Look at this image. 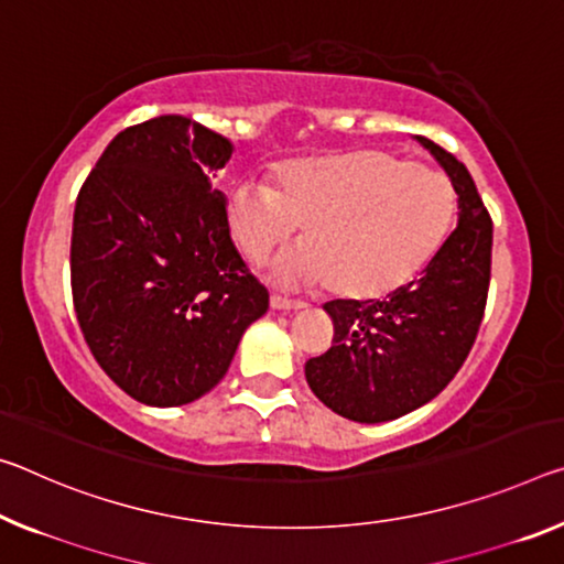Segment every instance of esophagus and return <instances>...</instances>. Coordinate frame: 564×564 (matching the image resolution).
Wrapping results in <instances>:
<instances>
[{"mask_svg":"<svg viewBox=\"0 0 564 564\" xmlns=\"http://www.w3.org/2000/svg\"><path fill=\"white\" fill-rule=\"evenodd\" d=\"M271 308H275V311H301V308H306V303H303V301H291V299H285V296H279V293H273V296H271Z\"/></svg>","mask_w":564,"mask_h":564,"instance_id":"obj_1","label":"esophagus"}]
</instances>
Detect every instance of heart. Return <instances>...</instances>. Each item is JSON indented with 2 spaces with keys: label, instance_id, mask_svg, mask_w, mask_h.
<instances>
[{
  "label": "heart",
  "instance_id": "obj_1",
  "mask_svg": "<svg viewBox=\"0 0 564 564\" xmlns=\"http://www.w3.org/2000/svg\"><path fill=\"white\" fill-rule=\"evenodd\" d=\"M454 191L440 170L383 150H346L273 165L271 185L240 181L226 223L248 263L263 265L296 234L275 281L321 285L346 299H377L414 279L442 248Z\"/></svg>",
  "mask_w": 564,
  "mask_h": 564
}]
</instances>
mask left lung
<instances>
[{
  "label": "left lung",
  "instance_id": "obj_1",
  "mask_svg": "<svg viewBox=\"0 0 564 564\" xmlns=\"http://www.w3.org/2000/svg\"><path fill=\"white\" fill-rule=\"evenodd\" d=\"M416 140L449 175L459 223L416 281L387 299L328 301L334 344L306 361V381L338 416L391 422L424 406L462 369L485 316L491 218L469 170L429 138Z\"/></svg>",
  "mask_w": 564,
  "mask_h": 564
}]
</instances>
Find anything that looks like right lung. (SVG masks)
<instances>
[{
	"instance_id": "obj_1",
	"label": "right lung",
	"mask_w": 564,
	"mask_h": 564,
	"mask_svg": "<svg viewBox=\"0 0 564 564\" xmlns=\"http://www.w3.org/2000/svg\"><path fill=\"white\" fill-rule=\"evenodd\" d=\"M234 145L183 115L115 135L77 195L75 314L89 351L148 406H183L226 377L268 311L213 191Z\"/></svg>"
}]
</instances>
